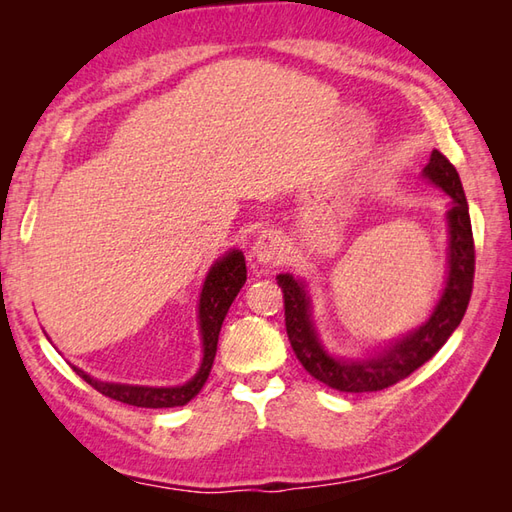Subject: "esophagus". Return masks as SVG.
I'll use <instances>...</instances> for the list:
<instances>
[{"instance_id": "obj_1", "label": "esophagus", "mask_w": 512, "mask_h": 512, "mask_svg": "<svg viewBox=\"0 0 512 512\" xmlns=\"http://www.w3.org/2000/svg\"><path fill=\"white\" fill-rule=\"evenodd\" d=\"M253 257L262 266H279L286 259V239L277 231H266L253 244Z\"/></svg>"}]
</instances>
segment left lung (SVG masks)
Instances as JSON below:
<instances>
[{"mask_svg":"<svg viewBox=\"0 0 512 512\" xmlns=\"http://www.w3.org/2000/svg\"><path fill=\"white\" fill-rule=\"evenodd\" d=\"M422 178L447 193L451 206L447 211V279H444L438 303L420 328L378 345V350L372 354L367 352V356H339L321 341L312 319V299L306 281L290 273L277 275V284L284 290L286 330L292 350L306 372L321 380L323 385L347 391V394L380 391L396 385L427 363L447 343L464 317L473 290L475 248L462 180L438 149L431 151L429 165L422 169Z\"/></svg>","mask_w":512,"mask_h":512,"instance_id":"obj_1","label":"left lung"}]
</instances>
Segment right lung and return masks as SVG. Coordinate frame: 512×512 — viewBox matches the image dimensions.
<instances>
[{
    "label": "right lung",
    "instance_id": "add662e5",
    "mask_svg": "<svg viewBox=\"0 0 512 512\" xmlns=\"http://www.w3.org/2000/svg\"><path fill=\"white\" fill-rule=\"evenodd\" d=\"M246 281V262L242 250H228L222 257H217L213 266L206 273L204 286L198 301V330L202 343V361L198 372H195L187 383L169 385V387H154V385H129V383H107L90 376L83 369L74 367L85 383H90L103 396L125 402V405L147 407V409H167V407H182L191 398L200 394L206 378L211 374V367L217 352V339L228 308L235 301L237 292L242 290Z\"/></svg>",
    "mask_w": 512,
    "mask_h": 512
}]
</instances>
